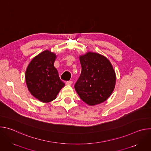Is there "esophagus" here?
<instances>
[{
	"mask_svg": "<svg viewBox=\"0 0 151 151\" xmlns=\"http://www.w3.org/2000/svg\"><path fill=\"white\" fill-rule=\"evenodd\" d=\"M72 83H73L72 81H68L66 82V85H71V84H72Z\"/></svg>",
	"mask_w": 151,
	"mask_h": 151,
	"instance_id": "34e87169",
	"label": "esophagus"
}]
</instances>
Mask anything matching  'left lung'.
<instances>
[{
  "label": "left lung",
  "instance_id": "8db88e82",
  "mask_svg": "<svg viewBox=\"0 0 151 151\" xmlns=\"http://www.w3.org/2000/svg\"><path fill=\"white\" fill-rule=\"evenodd\" d=\"M82 70L75 84L81 99L93 106L106 101L113 92L116 81L115 71L109 60L94 52L80 57Z\"/></svg>",
  "mask_w": 151,
  "mask_h": 151
}]
</instances>
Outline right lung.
I'll use <instances>...</instances> for the list:
<instances>
[{"label":"right lung","instance_id":"obj_1","mask_svg":"<svg viewBox=\"0 0 151 151\" xmlns=\"http://www.w3.org/2000/svg\"><path fill=\"white\" fill-rule=\"evenodd\" d=\"M55 54L45 51L36 56L26 72V81L30 93L42 102L48 103L56 98L65 85L54 66Z\"/></svg>","mask_w":151,"mask_h":151}]
</instances>
